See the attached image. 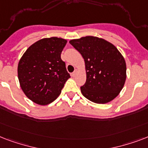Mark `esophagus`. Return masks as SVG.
Wrapping results in <instances>:
<instances>
[{"label":"esophagus","instance_id":"esophagus-1","mask_svg":"<svg viewBox=\"0 0 148 148\" xmlns=\"http://www.w3.org/2000/svg\"><path fill=\"white\" fill-rule=\"evenodd\" d=\"M77 72H78L77 69H75V70H74V71L73 72V73H72V74H71V76L72 77H75V76H76V74H77Z\"/></svg>","mask_w":148,"mask_h":148}]
</instances>
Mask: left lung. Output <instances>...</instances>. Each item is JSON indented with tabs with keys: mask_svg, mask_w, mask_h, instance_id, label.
I'll return each instance as SVG.
<instances>
[{
	"mask_svg": "<svg viewBox=\"0 0 148 148\" xmlns=\"http://www.w3.org/2000/svg\"><path fill=\"white\" fill-rule=\"evenodd\" d=\"M84 60L86 83L82 95L96 103L113 101L124 88L126 62L114 45L103 38L86 36L69 41Z\"/></svg>",
	"mask_w": 148,
	"mask_h": 148,
	"instance_id": "1",
	"label": "left lung"
}]
</instances>
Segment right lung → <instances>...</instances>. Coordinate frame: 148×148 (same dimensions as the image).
<instances>
[{"label":"right lung","instance_id":"add662e5","mask_svg":"<svg viewBox=\"0 0 148 148\" xmlns=\"http://www.w3.org/2000/svg\"><path fill=\"white\" fill-rule=\"evenodd\" d=\"M67 42L57 37L43 38L31 45L20 59V86L34 103L47 105L53 102L71 77L60 58Z\"/></svg>","mask_w":148,"mask_h":148}]
</instances>
